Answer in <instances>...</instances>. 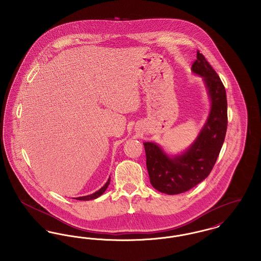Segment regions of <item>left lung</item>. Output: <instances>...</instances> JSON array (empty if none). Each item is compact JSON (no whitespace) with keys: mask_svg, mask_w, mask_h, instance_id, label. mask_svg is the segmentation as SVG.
<instances>
[{"mask_svg":"<svg viewBox=\"0 0 261 261\" xmlns=\"http://www.w3.org/2000/svg\"><path fill=\"white\" fill-rule=\"evenodd\" d=\"M191 70L203 77L211 101L208 118L197 138L184 153L171 156L156 143H144L150 182L169 195L193 188L210 174L227 132L228 103L221 79L199 51Z\"/></svg>","mask_w":261,"mask_h":261,"instance_id":"8db88e82","label":"left lung"}]
</instances>
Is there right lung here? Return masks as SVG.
<instances>
[{"instance_id": "right-lung-1", "label": "right lung", "mask_w": 261, "mask_h": 261, "mask_svg": "<svg viewBox=\"0 0 261 261\" xmlns=\"http://www.w3.org/2000/svg\"><path fill=\"white\" fill-rule=\"evenodd\" d=\"M110 184V177L108 178V181H107V184H105L99 190H97L96 192H94V193H92V194H90V195H87V196H82V197H77L76 199L77 200H83V201H88V200H92V199H96L97 197H99L101 194H103L105 193V191L107 190V188L108 187V185Z\"/></svg>"}]
</instances>
